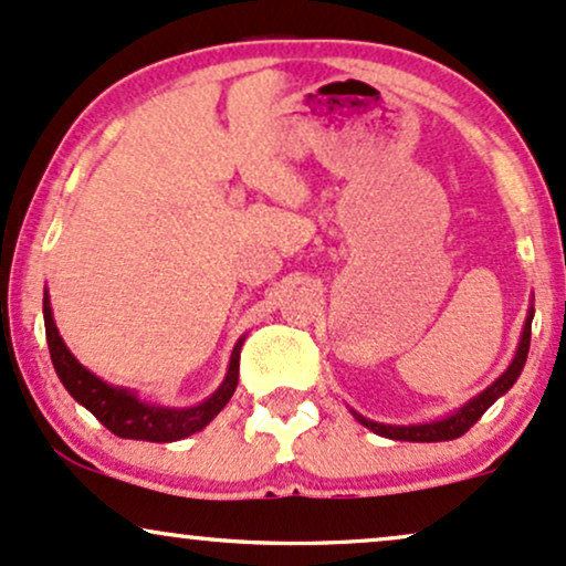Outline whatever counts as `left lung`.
I'll return each mask as SVG.
<instances>
[{
	"label": "left lung",
	"mask_w": 566,
	"mask_h": 566,
	"mask_svg": "<svg viewBox=\"0 0 566 566\" xmlns=\"http://www.w3.org/2000/svg\"><path fill=\"white\" fill-rule=\"evenodd\" d=\"M533 315H535V310L530 307L527 321H524V328H522V336H520V347H516V355H514V360H511L509 368L503 370V374L497 376L488 389L480 391L474 400L463 402L461 408L453 410V413H448L444 418H437V421L402 423V427H400V423L370 421V418L360 416L357 410H352V416H355L365 429H370L378 437H387V440H400V442H448V440H458V437L467 434V431L474 427L476 421H480V418L484 416V410H488L490 405L497 400V397L506 395V391L516 384V378H520L524 363H527L530 334H533Z\"/></svg>",
	"instance_id": "1"
}]
</instances>
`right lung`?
<instances>
[{"label": "right lung", "mask_w": 566, "mask_h": 566, "mask_svg": "<svg viewBox=\"0 0 566 566\" xmlns=\"http://www.w3.org/2000/svg\"><path fill=\"white\" fill-rule=\"evenodd\" d=\"M44 328H46V347H50L52 365L63 387L78 405H84L92 416L103 423L105 429L113 431L124 440H145V442H177L185 437L196 434L203 427H209L224 405L230 402L232 391L238 387V368H241V347L243 338L232 347L228 374L224 381L219 384L211 397L203 402L190 405V408H166V405L145 402L137 397V391L126 387H113L103 378L86 370L71 349L65 347L63 336H60L55 317H52L50 294L44 291Z\"/></svg>", "instance_id": "right-lung-1"}]
</instances>
